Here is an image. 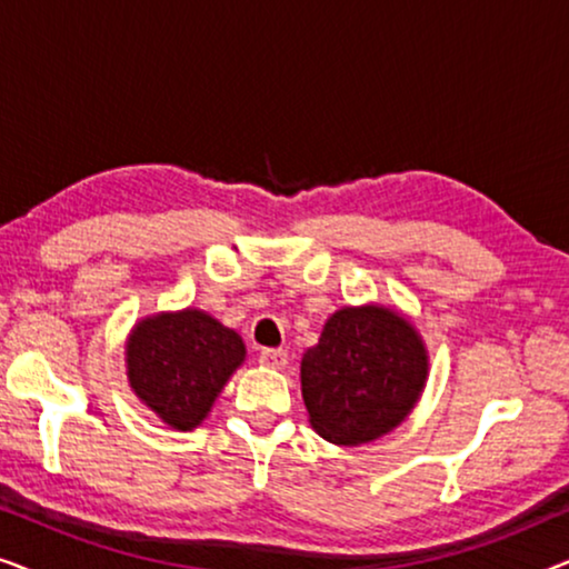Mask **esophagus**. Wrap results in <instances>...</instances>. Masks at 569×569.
Listing matches in <instances>:
<instances>
[{"instance_id": "34e87169", "label": "esophagus", "mask_w": 569, "mask_h": 569, "mask_svg": "<svg viewBox=\"0 0 569 569\" xmlns=\"http://www.w3.org/2000/svg\"><path fill=\"white\" fill-rule=\"evenodd\" d=\"M259 362L263 365V368L282 370L284 365H287V352H284V349H261Z\"/></svg>"}]
</instances>
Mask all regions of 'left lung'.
<instances>
[{
	"instance_id": "obj_1",
	"label": "left lung",
	"mask_w": 569,
	"mask_h": 569,
	"mask_svg": "<svg viewBox=\"0 0 569 569\" xmlns=\"http://www.w3.org/2000/svg\"><path fill=\"white\" fill-rule=\"evenodd\" d=\"M425 378L419 333L378 306L337 310L300 362L310 425L337 446L391 432L417 403Z\"/></svg>"
}]
</instances>
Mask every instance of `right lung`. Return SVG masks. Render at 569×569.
<instances>
[{
    "mask_svg": "<svg viewBox=\"0 0 569 569\" xmlns=\"http://www.w3.org/2000/svg\"><path fill=\"white\" fill-rule=\"evenodd\" d=\"M243 357V339L201 310L147 318L127 345L131 388L176 430L207 417Z\"/></svg>",
    "mask_w": 569,
    "mask_h": 569,
    "instance_id": "add662e5",
    "label": "right lung"
}]
</instances>
